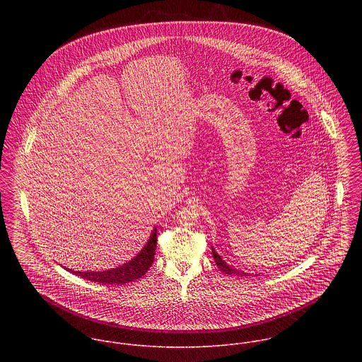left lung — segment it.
Listing matches in <instances>:
<instances>
[{
    "mask_svg": "<svg viewBox=\"0 0 362 362\" xmlns=\"http://www.w3.org/2000/svg\"><path fill=\"white\" fill-rule=\"evenodd\" d=\"M211 254H213V258H214V262H216V264L220 267V270L221 272H224V273H227V274H238V276H250L248 273H245V272H243V270H237V269H234V267H231L230 264H227L221 257L214 251V248H211Z\"/></svg>",
    "mask_w": 362,
    "mask_h": 362,
    "instance_id": "1",
    "label": "left lung"
}]
</instances>
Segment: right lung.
<instances>
[{"instance_id": "obj_1", "label": "right lung", "mask_w": 362, "mask_h": 362, "mask_svg": "<svg viewBox=\"0 0 362 362\" xmlns=\"http://www.w3.org/2000/svg\"><path fill=\"white\" fill-rule=\"evenodd\" d=\"M156 243H157V230L153 228L148 243L141 250V252L129 262L124 263L122 266L102 270V272H75L71 269H66L72 272L74 274L102 284H125L129 281H134L136 279H141L152 266L155 260Z\"/></svg>"}]
</instances>
